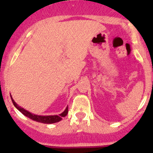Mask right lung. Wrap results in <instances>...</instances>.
Returning <instances> with one entry per match:
<instances>
[{
	"label": "right lung",
	"mask_w": 153,
	"mask_h": 153,
	"mask_svg": "<svg viewBox=\"0 0 153 153\" xmlns=\"http://www.w3.org/2000/svg\"><path fill=\"white\" fill-rule=\"evenodd\" d=\"M11 99H12V102H13L14 106L16 108V109L19 110V111L23 114L25 116H26L28 118L32 119L33 121H37V122H40V123L44 124H53L56 123V122H59L62 119V117L67 116V113H68V108H66L65 110L62 113H61L59 115H50V116H41V115H37V114H34L30 113L29 111H27L25 109L22 108L21 106H20L19 105L13 100V97L11 95Z\"/></svg>",
	"instance_id": "1"
}]
</instances>
